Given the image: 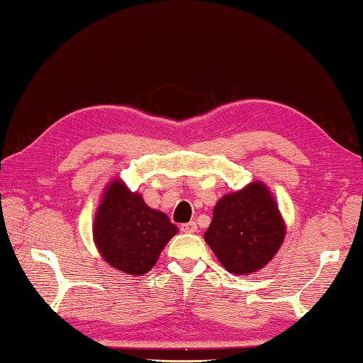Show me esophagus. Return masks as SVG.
Here are the masks:
<instances>
[{
  "mask_svg": "<svg viewBox=\"0 0 363 363\" xmlns=\"http://www.w3.org/2000/svg\"><path fill=\"white\" fill-rule=\"evenodd\" d=\"M180 230H182L183 233H194V232H197V225H196V223L182 224V225H180Z\"/></svg>",
  "mask_w": 363,
  "mask_h": 363,
  "instance_id": "34e87169",
  "label": "esophagus"
}]
</instances>
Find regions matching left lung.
I'll return each instance as SVG.
<instances>
[{"instance_id":"8db88e82","label":"left lung","mask_w":363,"mask_h":363,"mask_svg":"<svg viewBox=\"0 0 363 363\" xmlns=\"http://www.w3.org/2000/svg\"><path fill=\"white\" fill-rule=\"evenodd\" d=\"M203 238L228 272L252 274L277 254L285 224L268 186L254 182L219 199Z\"/></svg>"}]
</instances>
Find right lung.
<instances>
[{
  "label": "right lung",
  "instance_id": "right-lung-1",
  "mask_svg": "<svg viewBox=\"0 0 363 363\" xmlns=\"http://www.w3.org/2000/svg\"><path fill=\"white\" fill-rule=\"evenodd\" d=\"M92 232L105 262L130 276H144L179 228L122 180H113L101 196Z\"/></svg>",
  "mask_w": 363,
  "mask_h": 363
}]
</instances>
